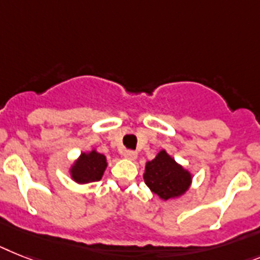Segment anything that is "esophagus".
Here are the masks:
<instances>
[{
    "label": "esophagus",
    "mask_w": 260,
    "mask_h": 260,
    "mask_svg": "<svg viewBox=\"0 0 260 260\" xmlns=\"http://www.w3.org/2000/svg\"><path fill=\"white\" fill-rule=\"evenodd\" d=\"M122 155L125 156L126 159H130V160H134L137 158V153H135L134 150H125Z\"/></svg>",
    "instance_id": "1"
}]
</instances>
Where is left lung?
I'll return each instance as SVG.
<instances>
[{
	"label": "left lung",
	"instance_id": "1",
	"mask_svg": "<svg viewBox=\"0 0 260 260\" xmlns=\"http://www.w3.org/2000/svg\"><path fill=\"white\" fill-rule=\"evenodd\" d=\"M143 178L150 190L165 201L182 195L191 183L190 173L183 170L165 150L146 164Z\"/></svg>",
	"mask_w": 260,
	"mask_h": 260
}]
</instances>
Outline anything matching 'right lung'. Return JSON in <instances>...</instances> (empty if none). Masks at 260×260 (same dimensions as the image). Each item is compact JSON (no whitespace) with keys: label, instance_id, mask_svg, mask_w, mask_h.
<instances>
[{"label":"right lung","instance_id":"obj_1","mask_svg":"<svg viewBox=\"0 0 260 260\" xmlns=\"http://www.w3.org/2000/svg\"><path fill=\"white\" fill-rule=\"evenodd\" d=\"M106 166V158L102 154L94 150L89 154L82 153L76 165L72 167V177L78 183L96 182L102 178Z\"/></svg>","mask_w":260,"mask_h":260}]
</instances>
